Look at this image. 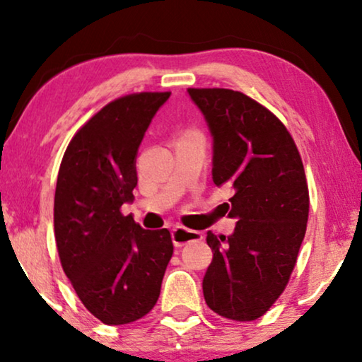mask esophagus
Instances as JSON below:
<instances>
[{
  "mask_svg": "<svg viewBox=\"0 0 362 362\" xmlns=\"http://www.w3.org/2000/svg\"><path fill=\"white\" fill-rule=\"evenodd\" d=\"M171 234H173V244H175L176 247H182V245L189 244V242H196V240L202 239L201 232L189 230V229H186V227H181V226H176L175 229H173Z\"/></svg>",
  "mask_w": 362,
  "mask_h": 362,
  "instance_id": "1",
  "label": "esophagus"
}]
</instances>
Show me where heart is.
Wrapping results in <instances>:
<instances>
[{"instance_id": "heart-1", "label": "heart", "mask_w": 362, "mask_h": 362, "mask_svg": "<svg viewBox=\"0 0 362 362\" xmlns=\"http://www.w3.org/2000/svg\"><path fill=\"white\" fill-rule=\"evenodd\" d=\"M186 133H196V132H192V130H189V132H186Z\"/></svg>"}]
</instances>
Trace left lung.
I'll use <instances>...</instances> for the list:
<instances>
[{"mask_svg": "<svg viewBox=\"0 0 362 362\" xmlns=\"http://www.w3.org/2000/svg\"><path fill=\"white\" fill-rule=\"evenodd\" d=\"M214 138L212 180L230 187L234 234L207 232L212 262L202 280L214 313L254 321L279 300L305 239L310 194L300 151L269 108L230 88H187Z\"/></svg>", "mask_w": 362, "mask_h": 362, "instance_id": "left-lung-1", "label": "left lung"}]
</instances>
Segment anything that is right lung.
<instances>
[{
    "instance_id": "1",
    "label": "right lung",
    "mask_w": 362,
    "mask_h": 362,
    "mask_svg": "<svg viewBox=\"0 0 362 362\" xmlns=\"http://www.w3.org/2000/svg\"><path fill=\"white\" fill-rule=\"evenodd\" d=\"M170 95L140 92L107 103L72 136L59 168V259L82 305L105 325L150 313L173 257L170 230L141 229L122 214L138 181V146Z\"/></svg>"
}]
</instances>
